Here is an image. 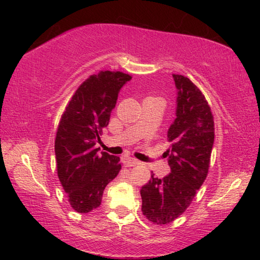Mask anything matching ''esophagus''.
<instances>
[{"label": "esophagus", "mask_w": 260, "mask_h": 260, "mask_svg": "<svg viewBox=\"0 0 260 260\" xmlns=\"http://www.w3.org/2000/svg\"><path fill=\"white\" fill-rule=\"evenodd\" d=\"M122 162H124V165L127 166V167L136 166V165L140 164L139 160H136V159H134V158H132V157H124V158H122Z\"/></svg>", "instance_id": "esophagus-1"}]
</instances>
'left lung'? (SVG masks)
Here are the masks:
<instances>
[{
	"label": "left lung",
	"instance_id": "8db88e82",
	"mask_svg": "<svg viewBox=\"0 0 260 260\" xmlns=\"http://www.w3.org/2000/svg\"><path fill=\"white\" fill-rule=\"evenodd\" d=\"M178 89L177 118L167 132L171 148V173L151 180L141 188L142 212L156 225H166L180 217L195 197L209 172L214 141V121L205 96L195 83L173 74Z\"/></svg>",
	"mask_w": 260,
	"mask_h": 260
}]
</instances>
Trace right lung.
Returning a JSON list of instances; mask_svg holds the SVG:
<instances>
[{"mask_svg": "<svg viewBox=\"0 0 260 260\" xmlns=\"http://www.w3.org/2000/svg\"><path fill=\"white\" fill-rule=\"evenodd\" d=\"M131 79L120 71L93 74L79 86L60 117L55 139L57 174L79 213L99 208L105 187L121 170L120 158L100 153L96 142L109 125L120 88Z\"/></svg>", "mask_w": 260, "mask_h": 260, "instance_id": "obj_1", "label": "right lung"}]
</instances>
